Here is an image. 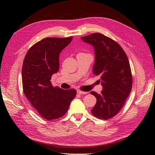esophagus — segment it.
<instances>
[{"instance_id": "esophagus-1", "label": "esophagus", "mask_w": 155, "mask_h": 155, "mask_svg": "<svg viewBox=\"0 0 155 155\" xmlns=\"http://www.w3.org/2000/svg\"><path fill=\"white\" fill-rule=\"evenodd\" d=\"M77 93L79 94H87L88 92H83V91H81L80 90H78Z\"/></svg>"}]
</instances>
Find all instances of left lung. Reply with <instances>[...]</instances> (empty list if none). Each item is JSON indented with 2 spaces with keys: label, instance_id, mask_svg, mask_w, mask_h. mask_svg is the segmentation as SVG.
I'll return each instance as SVG.
<instances>
[{
  "label": "left lung",
  "instance_id": "left-lung-1",
  "mask_svg": "<svg viewBox=\"0 0 155 155\" xmlns=\"http://www.w3.org/2000/svg\"><path fill=\"white\" fill-rule=\"evenodd\" d=\"M94 50L93 74L100 77L101 93L91 92L96 104L91 110L95 117L108 120L122 108L132 88V74L129 60L122 48L114 40L100 33L81 37Z\"/></svg>",
  "mask_w": 155,
  "mask_h": 155
}]
</instances>
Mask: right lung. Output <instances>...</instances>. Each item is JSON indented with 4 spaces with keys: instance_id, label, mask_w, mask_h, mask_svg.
<instances>
[{
    "instance_id": "add662e5",
    "label": "right lung",
    "mask_w": 155,
    "mask_h": 155,
    "mask_svg": "<svg viewBox=\"0 0 155 155\" xmlns=\"http://www.w3.org/2000/svg\"><path fill=\"white\" fill-rule=\"evenodd\" d=\"M72 40L48 37L28 51L22 68L23 92L31 105L43 118L58 119L66 114L76 95L74 88L63 90L53 87L51 76L59 69V54Z\"/></svg>"
}]
</instances>
